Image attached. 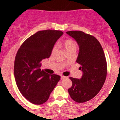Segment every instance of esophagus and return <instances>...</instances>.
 Instances as JSON below:
<instances>
[{
    "label": "esophagus",
    "instance_id": "obj_1",
    "mask_svg": "<svg viewBox=\"0 0 120 120\" xmlns=\"http://www.w3.org/2000/svg\"><path fill=\"white\" fill-rule=\"evenodd\" d=\"M67 77H64V76H61V80H64V79H66Z\"/></svg>",
    "mask_w": 120,
    "mask_h": 120
}]
</instances>
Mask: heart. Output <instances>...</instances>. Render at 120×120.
Segmentation results:
<instances>
[{
	"label": "heart",
	"mask_w": 120,
	"mask_h": 120,
	"mask_svg": "<svg viewBox=\"0 0 120 120\" xmlns=\"http://www.w3.org/2000/svg\"><path fill=\"white\" fill-rule=\"evenodd\" d=\"M64 46H65V48L67 52L70 50H72V49H75L76 50V43L73 40H71V39H68V40H66L65 41H64ZM56 47L55 46L53 48L52 52H55V50H56Z\"/></svg>",
	"instance_id": "1"
}]
</instances>
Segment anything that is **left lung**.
<instances>
[{"label": "left lung", "mask_w": 120, "mask_h": 120, "mask_svg": "<svg viewBox=\"0 0 120 120\" xmlns=\"http://www.w3.org/2000/svg\"><path fill=\"white\" fill-rule=\"evenodd\" d=\"M66 33L79 45L77 62L83 72L80 79L70 77L72 86L68 91L76 102H86L98 93L106 80L107 65L104 52L98 40L92 35L82 31Z\"/></svg>", "instance_id": "1"}]
</instances>
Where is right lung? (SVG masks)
I'll return each instance as SVG.
<instances>
[{
  "instance_id": "obj_1",
  "label": "right lung",
  "mask_w": 120,
  "mask_h": 120,
  "mask_svg": "<svg viewBox=\"0 0 120 120\" xmlns=\"http://www.w3.org/2000/svg\"><path fill=\"white\" fill-rule=\"evenodd\" d=\"M63 34L60 30L37 32L23 42L17 53L14 68L16 84L22 95L33 104L46 102L60 80V76L49 75L40 67L41 60L50 57Z\"/></svg>"
}]
</instances>
